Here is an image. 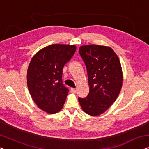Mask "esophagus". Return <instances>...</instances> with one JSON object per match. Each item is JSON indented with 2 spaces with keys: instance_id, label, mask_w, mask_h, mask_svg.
<instances>
[{
  "instance_id": "34e87169",
  "label": "esophagus",
  "mask_w": 149,
  "mask_h": 149,
  "mask_svg": "<svg viewBox=\"0 0 149 149\" xmlns=\"http://www.w3.org/2000/svg\"><path fill=\"white\" fill-rule=\"evenodd\" d=\"M70 92L72 93V94H75V88H72L70 90Z\"/></svg>"
}]
</instances>
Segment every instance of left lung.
Returning <instances> with one entry per match:
<instances>
[{"label":"left lung","mask_w":149,"mask_h":149,"mask_svg":"<svg viewBox=\"0 0 149 149\" xmlns=\"http://www.w3.org/2000/svg\"><path fill=\"white\" fill-rule=\"evenodd\" d=\"M79 52L87 69L90 92L79 97L82 110L93 116L103 114L116 101L120 92L123 74L118 57L110 47L81 46Z\"/></svg>","instance_id":"1"}]
</instances>
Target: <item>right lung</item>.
Segmentation results:
<instances>
[{
    "label": "right lung",
    "instance_id": "obj_1",
    "mask_svg": "<svg viewBox=\"0 0 149 149\" xmlns=\"http://www.w3.org/2000/svg\"><path fill=\"white\" fill-rule=\"evenodd\" d=\"M76 50L75 45L53 44L33 55L26 74V83L33 101L48 114L60 111L69 90L62 82L63 68Z\"/></svg>",
    "mask_w": 149,
    "mask_h": 149
}]
</instances>
